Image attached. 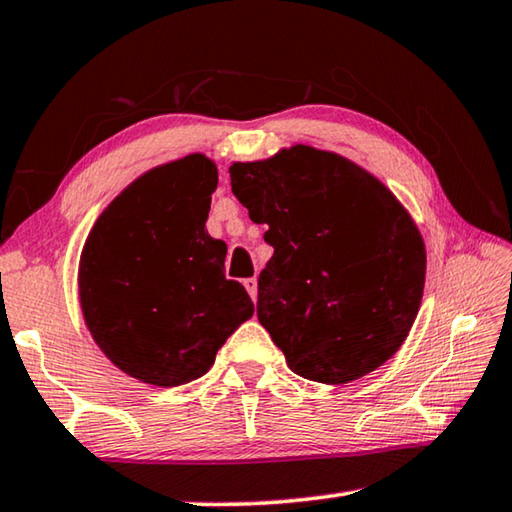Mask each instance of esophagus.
I'll list each match as a JSON object with an SVG mask.
<instances>
[{
  "label": "esophagus",
  "mask_w": 512,
  "mask_h": 512,
  "mask_svg": "<svg viewBox=\"0 0 512 512\" xmlns=\"http://www.w3.org/2000/svg\"><path fill=\"white\" fill-rule=\"evenodd\" d=\"M244 287L246 291L250 293V298H257V277H248V280H244Z\"/></svg>",
  "instance_id": "obj_1"
}]
</instances>
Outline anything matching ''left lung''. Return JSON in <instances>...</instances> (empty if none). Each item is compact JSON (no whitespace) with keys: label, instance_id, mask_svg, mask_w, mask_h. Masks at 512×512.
Masks as SVG:
<instances>
[{"label":"left lung","instance_id":"left-lung-1","mask_svg":"<svg viewBox=\"0 0 512 512\" xmlns=\"http://www.w3.org/2000/svg\"><path fill=\"white\" fill-rule=\"evenodd\" d=\"M232 194L266 223L273 257L257 318L296 375L348 384L400 350L418 316L427 255L400 201L366 169L298 144L230 167Z\"/></svg>","mask_w":512,"mask_h":512}]
</instances>
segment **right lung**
Instances as JSON below:
<instances>
[{
    "mask_svg": "<svg viewBox=\"0 0 512 512\" xmlns=\"http://www.w3.org/2000/svg\"><path fill=\"white\" fill-rule=\"evenodd\" d=\"M219 173L194 153L146 171L112 201L83 246L85 323L119 370L153 386L203 377L255 305L228 280V248L205 230Z\"/></svg>",
    "mask_w": 512,
    "mask_h": 512,
    "instance_id": "obj_1",
    "label": "right lung"
}]
</instances>
